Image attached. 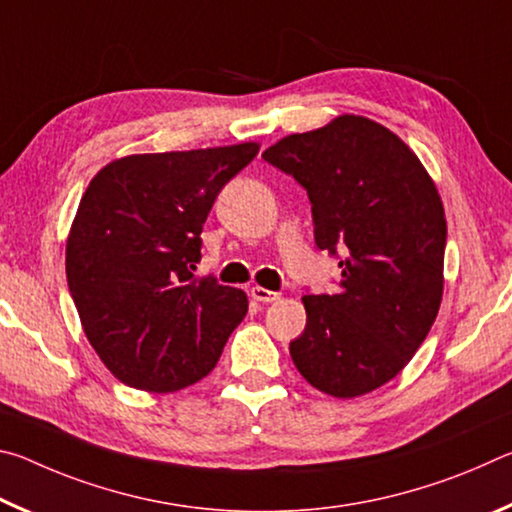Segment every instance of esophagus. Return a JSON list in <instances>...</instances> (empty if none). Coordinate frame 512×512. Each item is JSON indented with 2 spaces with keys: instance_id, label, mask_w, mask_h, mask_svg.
Listing matches in <instances>:
<instances>
[{
  "instance_id": "obj_1",
  "label": "esophagus",
  "mask_w": 512,
  "mask_h": 512,
  "mask_svg": "<svg viewBox=\"0 0 512 512\" xmlns=\"http://www.w3.org/2000/svg\"><path fill=\"white\" fill-rule=\"evenodd\" d=\"M250 296H253L257 302H262V305H268V302L280 300V293L268 291L264 287H253V289H250Z\"/></svg>"
}]
</instances>
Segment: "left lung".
Here are the masks:
<instances>
[{
  "mask_svg": "<svg viewBox=\"0 0 512 512\" xmlns=\"http://www.w3.org/2000/svg\"><path fill=\"white\" fill-rule=\"evenodd\" d=\"M307 189L320 250L339 291L302 296L307 325L291 359L311 386L352 400L402 372L443 300L447 221L427 169L386 126L339 115L262 153Z\"/></svg>",
  "mask_w": 512,
  "mask_h": 512,
  "instance_id": "8db88e82",
  "label": "left lung"
}]
</instances>
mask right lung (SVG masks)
Wrapping results in <instances>:
<instances>
[{
    "label": "right lung",
    "mask_w": 512,
    "mask_h": 512,
    "mask_svg": "<svg viewBox=\"0 0 512 512\" xmlns=\"http://www.w3.org/2000/svg\"><path fill=\"white\" fill-rule=\"evenodd\" d=\"M257 142L137 153L90 180L65 250L83 332L121 384L171 393L210 375L248 311L241 289L196 277L201 232Z\"/></svg>",
    "instance_id": "1"
}]
</instances>
